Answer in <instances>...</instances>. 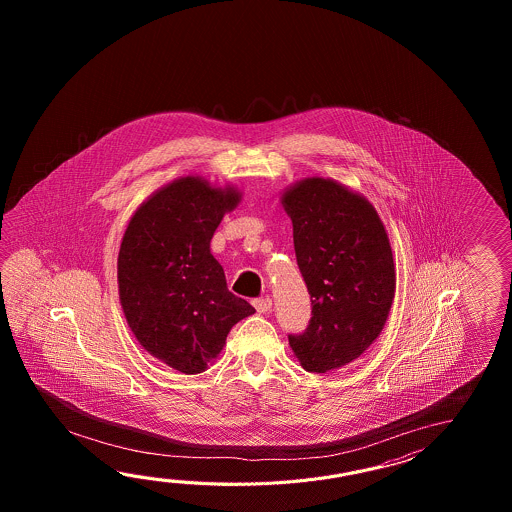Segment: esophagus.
I'll use <instances>...</instances> for the list:
<instances>
[{
  "label": "esophagus",
  "instance_id": "obj_1",
  "mask_svg": "<svg viewBox=\"0 0 512 512\" xmlns=\"http://www.w3.org/2000/svg\"><path fill=\"white\" fill-rule=\"evenodd\" d=\"M252 304H254L258 313H269L272 309V300L269 296H265V298H258V300H254Z\"/></svg>",
  "mask_w": 512,
  "mask_h": 512
}]
</instances>
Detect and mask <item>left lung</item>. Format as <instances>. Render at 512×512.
I'll return each instance as SVG.
<instances>
[{
    "mask_svg": "<svg viewBox=\"0 0 512 512\" xmlns=\"http://www.w3.org/2000/svg\"><path fill=\"white\" fill-rule=\"evenodd\" d=\"M280 201L313 305L309 326L289 344L304 370L344 368L377 340L392 309L388 232L366 197L329 177L296 181Z\"/></svg>",
    "mask_w": 512,
    "mask_h": 512,
    "instance_id": "8db88e82",
    "label": "left lung"
}]
</instances>
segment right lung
<instances>
[{
    "label": "right lung",
    "mask_w": 512,
    "mask_h": 512,
    "mask_svg": "<svg viewBox=\"0 0 512 512\" xmlns=\"http://www.w3.org/2000/svg\"><path fill=\"white\" fill-rule=\"evenodd\" d=\"M236 186L185 175L133 212L117 260L119 298L142 348L185 375L218 359L234 324L256 313L227 287L210 252L221 219L240 205Z\"/></svg>",
    "instance_id": "obj_1"
}]
</instances>
